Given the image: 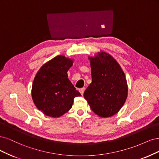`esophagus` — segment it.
Masks as SVG:
<instances>
[{
    "label": "esophagus",
    "instance_id": "esophagus-1",
    "mask_svg": "<svg viewBox=\"0 0 159 159\" xmlns=\"http://www.w3.org/2000/svg\"><path fill=\"white\" fill-rule=\"evenodd\" d=\"M84 90H85V88H82V89H79V92L80 93L81 95H83Z\"/></svg>",
    "mask_w": 159,
    "mask_h": 159
}]
</instances>
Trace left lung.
Instances as JSON below:
<instances>
[{"label": "left lung", "mask_w": 159, "mask_h": 159, "mask_svg": "<svg viewBox=\"0 0 159 159\" xmlns=\"http://www.w3.org/2000/svg\"><path fill=\"white\" fill-rule=\"evenodd\" d=\"M90 61L92 83L84 93L91 110L101 117L115 115L124 106L128 87L125 74L116 59L98 52Z\"/></svg>", "instance_id": "1"}]
</instances>
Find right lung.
Returning a JSON list of instances; mask_svg holds the SVG:
<instances>
[{
  "label": "right lung",
  "mask_w": 159,
  "mask_h": 159,
  "mask_svg": "<svg viewBox=\"0 0 159 159\" xmlns=\"http://www.w3.org/2000/svg\"><path fill=\"white\" fill-rule=\"evenodd\" d=\"M73 60L58 55L45 63L35 75L32 97L38 110L58 117L72 107L74 98L81 96L68 79L67 71Z\"/></svg>",
  "instance_id": "add662e5"
}]
</instances>
